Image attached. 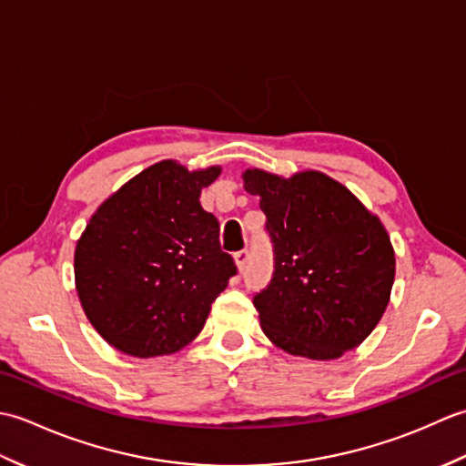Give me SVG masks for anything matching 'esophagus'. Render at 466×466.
Segmentation results:
<instances>
[{
    "mask_svg": "<svg viewBox=\"0 0 466 466\" xmlns=\"http://www.w3.org/2000/svg\"><path fill=\"white\" fill-rule=\"evenodd\" d=\"M248 256H250L248 250H240L234 254V262H236V266H238L240 272L246 268V264H248Z\"/></svg>",
    "mask_w": 466,
    "mask_h": 466,
    "instance_id": "obj_1",
    "label": "esophagus"
}]
</instances>
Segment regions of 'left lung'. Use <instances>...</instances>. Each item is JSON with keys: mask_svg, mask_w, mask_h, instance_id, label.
Masks as SVG:
<instances>
[{"mask_svg": "<svg viewBox=\"0 0 466 466\" xmlns=\"http://www.w3.org/2000/svg\"><path fill=\"white\" fill-rule=\"evenodd\" d=\"M274 242V276L254 296L260 326L284 352L334 360L360 346L389 306L397 272L390 236L344 184L319 170L290 177L248 167Z\"/></svg>", "mask_w": 466, "mask_h": 466, "instance_id": "left-lung-1", "label": "left lung"}]
</instances>
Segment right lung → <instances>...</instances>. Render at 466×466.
<instances>
[{
    "mask_svg": "<svg viewBox=\"0 0 466 466\" xmlns=\"http://www.w3.org/2000/svg\"><path fill=\"white\" fill-rule=\"evenodd\" d=\"M222 166L162 160L97 206L74 252L76 290L102 339L127 356L174 354L202 332L236 266L200 204Z\"/></svg>",
    "mask_w": 466,
    "mask_h": 466,
    "instance_id": "add662e5",
    "label": "right lung"
}]
</instances>
